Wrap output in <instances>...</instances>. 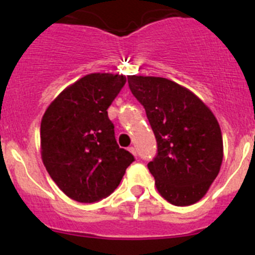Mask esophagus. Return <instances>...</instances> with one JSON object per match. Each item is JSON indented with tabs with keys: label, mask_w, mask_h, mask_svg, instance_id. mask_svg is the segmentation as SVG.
Instances as JSON below:
<instances>
[{
	"label": "esophagus",
	"mask_w": 255,
	"mask_h": 255,
	"mask_svg": "<svg viewBox=\"0 0 255 255\" xmlns=\"http://www.w3.org/2000/svg\"><path fill=\"white\" fill-rule=\"evenodd\" d=\"M128 150H129V152L132 153L133 155H137V149H135V148L133 147V145H132V147H129V148H128Z\"/></svg>",
	"instance_id": "34e87169"
}]
</instances>
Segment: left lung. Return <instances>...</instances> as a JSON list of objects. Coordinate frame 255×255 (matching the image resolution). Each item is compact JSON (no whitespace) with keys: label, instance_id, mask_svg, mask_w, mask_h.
Returning <instances> with one entry per match:
<instances>
[{"label":"left lung","instance_id":"obj_1","mask_svg":"<svg viewBox=\"0 0 255 255\" xmlns=\"http://www.w3.org/2000/svg\"><path fill=\"white\" fill-rule=\"evenodd\" d=\"M157 139L148 163L160 196L178 207L201 201L221 170L223 138L213 112L193 92L163 77L128 76Z\"/></svg>","mask_w":255,"mask_h":255}]
</instances>
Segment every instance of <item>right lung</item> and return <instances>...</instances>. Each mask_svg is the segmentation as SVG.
Instances as JSON below:
<instances>
[{"label": "right lung", "mask_w": 255, "mask_h": 255, "mask_svg": "<svg viewBox=\"0 0 255 255\" xmlns=\"http://www.w3.org/2000/svg\"><path fill=\"white\" fill-rule=\"evenodd\" d=\"M125 83L123 75L91 73L62 91L42 117V162L73 201L108 197L134 160L117 144L107 113Z\"/></svg>", "instance_id": "right-lung-1"}]
</instances>
